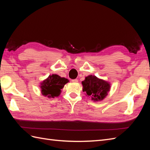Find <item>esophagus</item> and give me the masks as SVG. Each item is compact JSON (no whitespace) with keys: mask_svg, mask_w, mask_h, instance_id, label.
<instances>
[{"mask_svg":"<svg viewBox=\"0 0 150 150\" xmlns=\"http://www.w3.org/2000/svg\"><path fill=\"white\" fill-rule=\"evenodd\" d=\"M72 83H78V80L77 79H72Z\"/></svg>","mask_w":150,"mask_h":150,"instance_id":"1","label":"esophagus"}]
</instances>
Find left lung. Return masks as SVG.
<instances>
[{
    "label": "left lung",
    "instance_id": "8db88e82",
    "mask_svg": "<svg viewBox=\"0 0 150 150\" xmlns=\"http://www.w3.org/2000/svg\"><path fill=\"white\" fill-rule=\"evenodd\" d=\"M83 91L94 102L101 101L105 98L111 89V84L99 79L96 76L89 75L82 81Z\"/></svg>",
    "mask_w": 150,
    "mask_h": 150
}]
</instances>
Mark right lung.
<instances>
[{
    "label": "right lung",
    "mask_w": 150,
    "mask_h": 150,
    "mask_svg": "<svg viewBox=\"0 0 150 150\" xmlns=\"http://www.w3.org/2000/svg\"><path fill=\"white\" fill-rule=\"evenodd\" d=\"M69 81L67 79L61 78L57 74L49 75L40 83V91L43 96L48 98L58 97L61 94V89Z\"/></svg>",
    "instance_id": "1"
}]
</instances>
